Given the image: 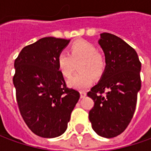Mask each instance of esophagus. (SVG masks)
<instances>
[{"instance_id": "obj_1", "label": "esophagus", "mask_w": 151, "mask_h": 151, "mask_svg": "<svg viewBox=\"0 0 151 151\" xmlns=\"http://www.w3.org/2000/svg\"><path fill=\"white\" fill-rule=\"evenodd\" d=\"M80 96H81V98H82V99L85 98L86 96V91H80Z\"/></svg>"}]
</instances>
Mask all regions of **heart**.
<instances>
[{"label": "heart", "mask_w": 151, "mask_h": 151, "mask_svg": "<svg viewBox=\"0 0 151 151\" xmlns=\"http://www.w3.org/2000/svg\"><path fill=\"white\" fill-rule=\"evenodd\" d=\"M78 71L82 73L73 76L68 81L71 88L83 91L93 83V76L99 78L106 68L104 56L98 52L97 47L88 41L76 40L69 47V53L63 51L57 57V65L64 77L70 78L79 63Z\"/></svg>", "instance_id": "heart-1"}]
</instances>
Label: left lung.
Segmentation results:
<instances>
[{
	"instance_id": "obj_1",
	"label": "left lung",
	"mask_w": 151,
	"mask_h": 151,
	"mask_svg": "<svg viewBox=\"0 0 151 151\" xmlns=\"http://www.w3.org/2000/svg\"><path fill=\"white\" fill-rule=\"evenodd\" d=\"M98 43L104 52L106 68L87 93L95 102L89 119L98 135L111 138L123 133L133 118L141 90L142 65L136 51L120 38L102 33Z\"/></svg>"
}]
</instances>
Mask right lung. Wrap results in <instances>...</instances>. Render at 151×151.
I'll return each instance as SVG.
<instances>
[{
  "mask_svg": "<svg viewBox=\"0 0 151 151\" xmlns=\"http://www.w3.org/2000/svg\"><path fill=\"white\" fill-rule=\"evenodd\" d=\"M69 40L44 37L23 47L14 61L13 78L23 120L38 136L52 138L65 132L70 115L80 98L66 87L57 65L60 52Z\"/></svg>",
  "mask_w": 151,
  "mask_h": 151,
  "instance_id": "add662e5",
  "label": "right lung"
}]
</instances>
